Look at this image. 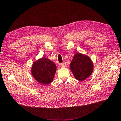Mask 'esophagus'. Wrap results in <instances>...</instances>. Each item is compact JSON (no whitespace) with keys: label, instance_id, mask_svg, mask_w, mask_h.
I'll list each match as a JSON object with an SVG mask.
<instances>
[{"label":"esophagus","instance_id":"esophagus-1","mask_svg":"<svg viewBox=\"0 0 121 121\" xmlns=\"http://www.w3.org/2000/svg\"><path fill=\"white\" fill-rule=\"evenodd\" d=\"M60 67L61 68H65V66H66V65H65V64H64V63L60 64Z\"/></svg>","mask_w":121,"mask_h":121}]
</instances>
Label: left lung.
<instances>
[{"mask_svg": "<svg viewBox=\"0 0 121 121\" xmlns=\"http://www.w3.org/2000/svg\"><path fill=\"white\" fill-rule=\"evenodd\" d=\"M69 67L74 77L79 81H84L89 78L94 67L90 58L80 53L75 54Z\"/></svg>", "mask_w": 121, "mask_h": 121, "instance_id": "obj_1", "label": "left lung"}]
</instances>
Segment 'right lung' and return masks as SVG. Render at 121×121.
I'll return each instance as SVG.
<instances>
[{
  "mask_svg": "<svg viewBox=\"0 0 121 121\" xmlns=\"http://www.w3.org/2000/svg\"><path fill=\"white\" fill-rule=\"evenodd\" d=\"M56 71V65L46 57H42L34 62L31 68L34 78L43 85H47L53 81Z\"/></svg>",
  "mask_w": 121,
  "mask_h": 121,
  "instance_id": "obj_1",
  "label": "right lung"
}]
</instances>
